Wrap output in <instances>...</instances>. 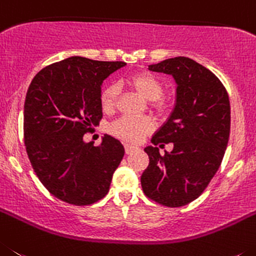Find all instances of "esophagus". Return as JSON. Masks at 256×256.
<instances>
[{"label": "esophagus", "mask_w": 256, "mask_h": 256, "mask_svg": "<svg viewBox=\"0 0 256 256\" xmlns=\"http://www.w3.org/2000/svg\"><path fill=\"white\" fill-rule=\"evenodd\" d=\"M138 146H134V145H130V144H125V152L126 154H130L132 153L134 150H136Z\"/></svg>", "instance_id": "obj_1"}]
</instances>
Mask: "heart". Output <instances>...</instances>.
Here are the masks:
<instances>
[{"instance_id": "obj_1", "label": "heart", "mask_w": 256, "mask_h": 256, "mask_svg": "<svg viewBox=\"0 0 256 256\" xmlns=\"http://www.w3.org/2000/svg\"><path fill=\"white\" fill-rule=\"evenodd\" d=\"M128 86L138 92L140 96L146 100H152V107L156 108L158 112L166 111L168 102L162 96L163 84L156 75L150 72H136L126 79ZM117 89L114 85H106L100 90V106L104 111L110 112L114 110L116 103ZM154 125L148 117L124 116L116 120L111 126L110 131L118 139H122L128 142H138L148 135L153 130Z\"/></svg>"}]
</instances>
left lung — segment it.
<instances>
[{"instance_id":"left-lung-1","label":"left lung","mask_w":256,"mask_h":256,"mask_svg":"<svg viewBox=\"0 0 256 256\" xmlns=\"http://www.w3.org/2000/svg\"><path fill=\"white\" fill-rule=\"evenodd\" d=\"M172 75L177 84L176 106L167 122L146 146L149 166L142 188L149 199L166 206H182L209 185L222 163L231 128V107L224 85L210 70L188 57H174L149 66ZM174 142L160 156L156 144Z\"/></svg>"}]
</instances>
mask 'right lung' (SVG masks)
Returning <instances> with one entry per match:
<instances>
[{"instance_id": "1", "label": "right lung", "mask_w": 256, "mask_h": 256, "mask_svg": "<svg viewBox=\"0 0 256 256\" xmlns=\"http://www.w3.org/2000/svg\"><path fill=\"white\" fill-rule=\"evenodd\" d=\"M126 64L74 56L42 68L32 80L24 104V142L40 182L72 206H89L107 195L125 154L120 140L84 142L102 120L100 86Z\"/></svg>"}]
</instances>
